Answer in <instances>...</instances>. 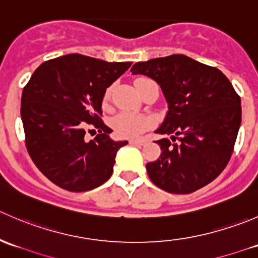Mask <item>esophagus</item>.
I'll list each match as a JSON object with an SVG mask.
<instances>
[{
  "label": "esophagus",
  "mask_w": 258,
  "mask_h": 258,
  "mask_svg": "<svg viewBox=\"0 0 258 258\" xmlns=\"http://www.w3.org/2000/svg\"><path fill=\"white\" fill-rule=\"evenodd\" d=\"M146 142H147V140H146V139H132V140H130V144H131V145L142 146V145H145Z\"/></svg>",
  "instance_id": "obj_1"
}]
</instances>
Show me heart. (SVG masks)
Instances as JSON below:
<instances>
[{
  "mask_svg": "<svg viewBox=\"0 0 258 258\" xmlns=\"http://www.w3.org/2000/svg\"><path fill=\"white\" fill-rule=\"evenodd\" d=\"M111 90L108 88L105 93V100L110 97ZM150 126V119L141 113L123 111L112 118V127L118 136L135 137L145 132Z\"/></svg>",
  "mask_w": 258,
  "mask_h": 258,
  "instance_id": "heart-1",
  "label": "heart"
}]
</instances>
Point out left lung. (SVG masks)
I'll use <instances>...</instances> for the list:
<instances>
[{
    "label": "left lung",
    "mask_w": 258,
    "mask_h": 258,
    "mask_svg": "<svg viewBox=\"0 0 258 258\" xmlns=\"http://www.w3.org/2000/svg\"><path fill=\"white\" fill-rule=\"evenodd\" d=\"M132 75L160 85L168 105L156 134L161 156L146 165L148 177L171 194H191L217 177L230 161L241 124V98L216 67L184 54L137 62Z\"/></svg>",
    "instance_id": "8db88e82"
}]
</instances>
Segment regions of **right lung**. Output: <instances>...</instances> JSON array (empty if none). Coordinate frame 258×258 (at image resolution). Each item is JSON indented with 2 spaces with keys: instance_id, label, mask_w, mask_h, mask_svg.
<instances>
[{
  "instance_id": "right-lung-1",
  "label": "right lung",
  "mask_w": 258,
  "mask_h": 258,
  "mask_svg": "<svg viewBox=\"0 0 258 258\" xmlns=\"http://www.w3.org/2000/svg\"><path fill=\"white\" fill-rule=\"evenodd\" d=\"M131 62H106L79 53L43 62L25 86L21 118L26 147L33 163L49 181L72 192L105 183L113 172L117 151L127 141H113L103 123L106 88ZM100 134L91 142L85 127Z\"/></svg>"
}]
</instances>
